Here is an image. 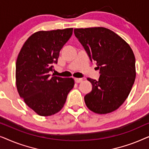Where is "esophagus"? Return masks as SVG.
I'll return each mask as SVG.
<instances>
[{
	"mask_svg": "<svg viewBox=\"0 0 149 149\" xmlns=\"http://www.w3.org/2000/svg\"><path fill=\"white\" fill-rule=\"evenodd\" d=\"M74 81H75V82H76V83H79L82 82L83 79H82V78H75V79H74Z\"/></svg>",
	"mask_w": 149,
	"mask_h": 149,
	"instance_id": "obj_1",
	"label": "esophagus"
}]
</instances>
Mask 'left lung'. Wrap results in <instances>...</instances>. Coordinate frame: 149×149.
<instances>
[{
  "mask_svg": "<svg viewBox=\"0 0 149 149\" xmlns=\"http://www.w3.org/2000/svg\"><path fill=\"white\" fill-rule=\"evenodd\" d=\"M74 33L100 70L98 80L87 79L92 90L84 97L87 107L98 114L115 111L127 99L135 81L136 60L131 47L105 28H77Z\"/></svg>",
  "mask_w": 149,
  "mask_h": 149,
  "instance_id": "obj_1",
  "label": "left lung"
}]
</instances>
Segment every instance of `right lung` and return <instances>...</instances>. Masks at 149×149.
<instances>
[{
	"label": "right lung",
	"instance_id": "add662e5",
	"mask_svg": "<svg viewBox=\"0 0 149 149\" xmlns=\"http://www.w3.org/2000/svg\"><path fill=\"white\" fill-rule=\"evenodd\" d=\"M73 28L39 31L28 38L16 62V85L20 97L40 116H50L64 107L74 87L72 78L52 77L60 52L72 34Z\"/></svg>",
	"mask_w": 149,
	"mask_h": 149
}]
</instances>
